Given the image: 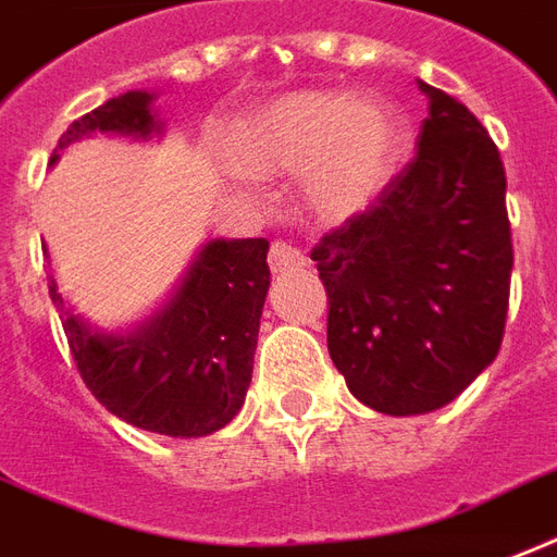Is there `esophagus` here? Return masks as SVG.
Segmentation results:
<instances>
[{
  "mask_svg": "<svg viewBox=\"0 0 557 557\" xmlns=\"http://www.w3.org/2000/svg\"><path fill=\"white\" fill-rule=\"evenodd\" d=\"M269 265L271 271H283V269H295V265H304V253L292 245V242L274 239L269 250Z\"/></svg>",
  "mask_w": 557,
  "mask_h": 557,
  "instance_id": "obj_1",
  "label": "esophagus"
}]
</instances>
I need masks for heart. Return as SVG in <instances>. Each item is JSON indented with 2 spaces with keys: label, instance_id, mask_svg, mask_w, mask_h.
<instances>
[{
  "label": "heart",
  "instance_id": "b5f03b06",
  "mask_svg": "<svg viewBox=\"0 0 557 557\" xmlns=\"http://www.w3.org/2000/svg\"><path fill=\"white\" fill-rule=\"evenodd\" d=\"M403 116L376 92L297 90L253 113L233 137V160L248 175L300 172L309 210L342 222L388 184L403 151Z\"/></svg>",
  "mask_w": 557,
  "mask_h": 557
}]
</instances>
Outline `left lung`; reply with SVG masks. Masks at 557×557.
Masks as SVG:
<instances>
[{
  "instance_id": "obj_1",
  "label": "left lung",
  "mask_w": 557,
  "mask_h": 557,
  "mask_svg": "<svg viewBox=\"0 0 557 557\" xmlns=\"http://www.w3.org/2000/svg\"><path fill=\"white\" fill-rule=\"evenodd\" d=\"M418 84L430 99L418 154L312 248L333 364L356 400L397 418L447 406L494 362L515 265L494 139Z\"/></svg>"
}]
</instances>
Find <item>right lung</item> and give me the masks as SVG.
Segmentation results:
<instances>
[{
  "instance_id": "add662e5",
  "label": "right lung",
  "mask_w": 557,
  "mask_h": 557,
  "mask_svg": "<svg viewBox=\"0 0 557 557\" xmlns=\"http://www.w3.org/2000/svg\"><path fill=\"white\" fill-rule=\"evenodd\" d=\"M148 104L151 96L139 90L104 101L63 131L58 151L92 131L148 137L157 131ZM265 253V239L210 242L172 304L131 335L90 330L63 309V297L49 280L72 359L92 397L131 426L169 438H201L227 426L253 373L271 283Z\"/></svg>"
}]
</instances>
